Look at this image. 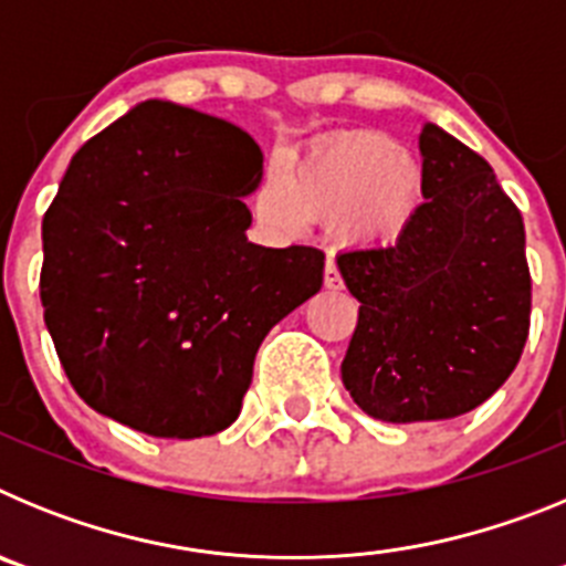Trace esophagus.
Masks as SVG:
<instances>
[{"instance_id": "34e87169", "label": "esophagus", "mask_w": 566, "mask_h": 566, "mask_svg": "<svg viewBox=\"0 0 566 566\" xmlns=\"http://www.w3.org/2000/svg\"><path fill=\"white\" fill-rule=\"evenodd\" d=\"M323 283H326V289H332V292L343 289V277H339V269L332 258L326 260V269H323Z\"/></svg>"}]
</instances>
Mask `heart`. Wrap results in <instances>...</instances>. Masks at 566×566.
I'll return each mask as SVG.
<instances>
[{
	"mask_svg": "<svg viewBox=\"0 0 566 566\" xmlns=\"http://www.w3.org/2000/svg\"><path fill=\"white\" fill-rule=\"evenodd\" d=\"M422 195L419 158L382 133H357L297 161L289 178L269 169L254 192L260 221L300 229L332 221L352 247H377L399 238Z\"/></svg>",
	"mask_w": 566,
	"mask_h": 566,
	"instance_id": "obj_1",
	"label": "heart"
}]
</instances>
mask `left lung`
I'll return each instance as SVG.
<instances>
[{"label": "left lung", "instance_id": "left-lung-1", "mask_svg": "<svg viewBox=\"0 0 566 566\" xmlns=\"http://www.w3.org/2000/svg\"><path fill=\"white\" fill-rule=\"evenodd\" d=\"M422 195L391 247L337 254L359 319L343 385L368 417L473 411L513 374L530 332L524 221L482 155L437 124L419 135Z\"/></svg>", "mask_w": 566, "mask_h": 566}]
</instances>
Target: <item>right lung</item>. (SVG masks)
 <instances>
[{
	"instance_id": "obj_1",
	"label": "right lung",
	"mask_w": 566,
	"mask_h": 566,
	"mask_svg": "<svg viewBox=\"0 0 566 566\" xmlns=\"http://www.w3.org/2000/svg\"><path fill=\"white\" fill-rule=\"evenodd\" d=\"M263 153L243 129L144 102L70 161L42 221V306L104 417L161 439L238 419L260 343L323 286L314 247L249 243Z\"/></svg>"
}]
</instances>
